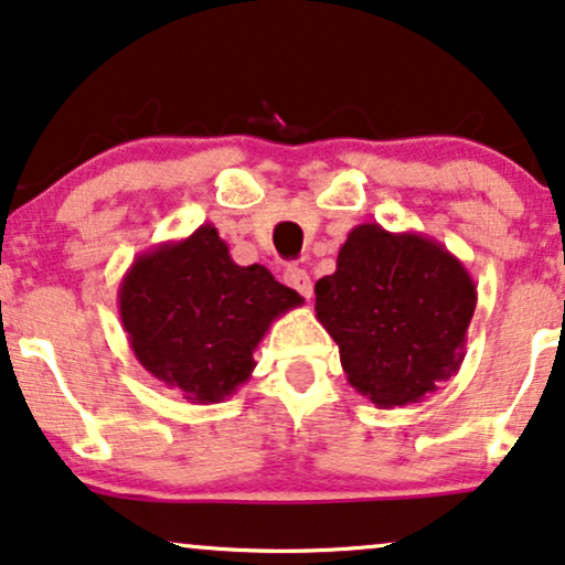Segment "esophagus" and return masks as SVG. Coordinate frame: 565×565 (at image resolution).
<instances>
[{
  "label": "esophagus",
  "mask_w": 565,
  "mask_h": 565,
  "mask_svg": "<svg viewBox=\"0 0 565 565\" xmlns=\"http://www.w3.org/2000/svg\"><path fill=\"white\" fill-rule=\"evenodd\" d=\"M285 285H290V288L298 290V294H301L306 301L315 296V285H311L309 271H306L303 267H288V269H285Z\"/></svg>",
  "instance_id": "obj_1"
}]
</instances>
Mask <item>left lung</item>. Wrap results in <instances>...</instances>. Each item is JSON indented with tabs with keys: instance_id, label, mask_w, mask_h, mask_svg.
I'll return each instance as SVG.
<instances>
[{
	"instance_id": "8db88e82",
	"label": "left lung",
	"mask_w": 565,
	"mask_h": 565,
	"mask_svg": "<svg viewBox=\"0 0 565 565\" xmlns=\"http://www.w3.org/2000/svg\"><path fill=\"white\" fill-rule=\"evenodd\" d=\"M315 294L348 382L377 408L419 403L461 369L477 285L435 238L356 225Z\"/></svg>"
}]
</instances>
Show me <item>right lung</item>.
I'll return each mask as SVG.
<instances>
[{
    "instance_id": "1",
    "label": "right lung",
    "mask_w": 565,
    "mask_h": 565,
    "mask_svg": "<svg viewBox=\"0 0 565 565\" xmlns=\"http://www.w3.org/2000/svg\"><path fill=\"white\" fill-rule=\"evenodd\" d=\"M117 303L138 364L206 406L250 377L264 332L303 298L262 264H235L217 227L201 225L183 241L138 254Z\"/></svg>"
}]
</instances>
